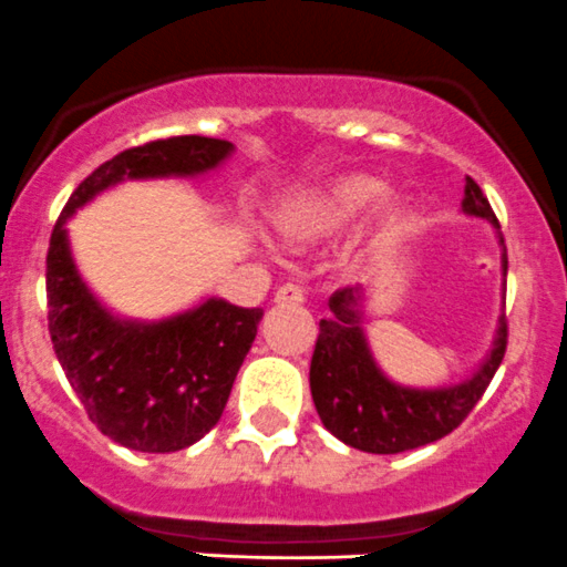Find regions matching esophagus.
Segmentation results:
<instances>
[{
    "instance_id": "1",
    "label": "esophagus",
    "mask_w": 567,
    "mask_h": 567,
    "mask_svg": "<svg viewBox=\"0 0 567 567\" xmlns=\"http://www.w3.org/2000/svg\"><path fill=\"white\" fill-rule=\"evenodd\" d=\"M275 303L278 306H300L303 303V289L298 284H284L275 289Z\"/></svg>"
}]
</instances>
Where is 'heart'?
I'll use <instances>...</instances> for the list:
<instances>
[{
	"mask_svg": "<svg viewBox=\"0 0 567 567\" xmlns=\"http://www.w3.org/2000/svg\"><path fill=\"white\" fill-rule=\"evenodd\" d=\"M381 194V181L370 175H342L326 186L306 188L280 199L272 219L275 228L289 241H315L333 234L344 223L368 208ZM381 228L384 234H395L406 225L409 208L401 197H386L381 203Z\"/></svg>",
	"mask_w": 567,
	"mask_h": 567,
	"instance_id": "obj_1",
	"label": "heart"
}]
</instances>
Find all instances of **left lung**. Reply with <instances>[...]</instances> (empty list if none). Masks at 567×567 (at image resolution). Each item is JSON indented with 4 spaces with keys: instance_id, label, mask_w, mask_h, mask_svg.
Listing matches in <instances>:
<instances>
[{
    "instance_id": "1",
    "label": "left lung",
    "mask_w": 567,
    "mask_h": 567,
    "mask_svg": "<svg viewBox=\"0 0 567 567\" xmlns=\"http://www.w3.org/2000/svg\"><path fill=\"white\" fill-rule=\"evenodd\" d=\"M462 212L482 217L498 230L493 208L473 177L465 183ZM501 245L504 236L498 234ZM506 275V252H504ZM364 289L344 287L331 295V317L320 320L309 384L322 425L344 445L368 454H403L442 440L482 401L506 353V320L501 317L487 361L467 381L440 390H412L386 379L373 361L361 331Z\"/></svg>"
}]
</instances>
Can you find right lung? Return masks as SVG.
I'll return each mask as SVG.
<instances>
[{
  "instance_id": "obj_1",
  "label": "right lung",
  "mask_w": 567,
  "mask_h": 567,
  "mask_svg": "<svg viewBox=\"0 0 567 567\" xmlns=\"http://www.w3.org/2000/svg\"><path fill=\"white\" fill-rule=\"evenodd\" d=\"M230 150V142L206 136H172L125 150L74 188L52 230L47 250L52 348L91 423L125 449L169 454L206 436L223 417L264 311L212 298L161 322L118 320L78 275L63 225L113 183L203 175Z\"/></svg>"
}]
</instances>
